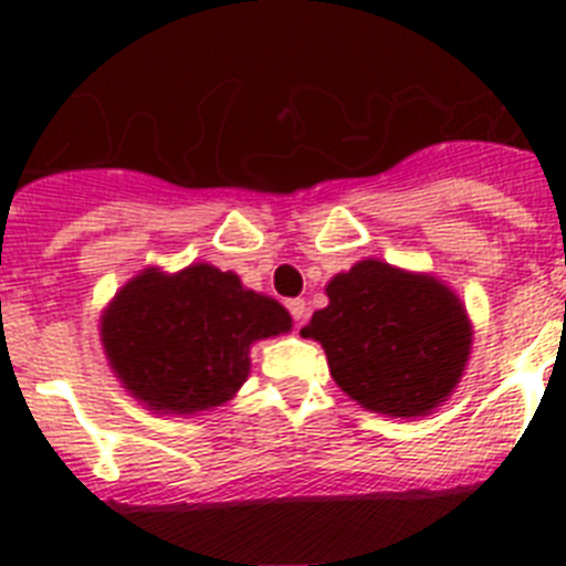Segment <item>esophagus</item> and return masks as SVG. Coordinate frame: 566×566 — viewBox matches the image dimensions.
Listing matches in <instances>:
<instances>
[{
	"instance_id": "esophagus-1",
	"label": "esophagus",
	"mask_w": 566,
	"mask_h": 566,
	"mask_svg": "<svg viewBox=\"0 0 566 566\" xmlns=\"http://www.w3.org/2000/svg\"><path fill=\"white\" fill-rule=\"evenodd\" d=\"M286 308H289V314H292V317L297 319V323H303V319H306V312H308V306H306V300H303V297H294V300H289V303H286Z\"/></svg>"
}]
</instances>
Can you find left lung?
<instances>
[{"instance_id": "1", "label": "left lung", "mask_w": 566, "mask_h": 566, "mask_svg": "<svg viewBox=\"0 0 566 566\" xmlns=\"http://www.w3.org/2000/svg\"><path fill=\"white\" fill-rule=\"evenodd\" d=\"M303 337L326 348L334 382L388 417H424L451 397L470 357V319L442 280L359 260L326 286Z\"/></svg>"}]
</instances>
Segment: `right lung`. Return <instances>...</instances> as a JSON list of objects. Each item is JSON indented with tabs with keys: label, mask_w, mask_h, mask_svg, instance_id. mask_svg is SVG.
<instances>
[{
	"label": "right lung",
	"mask_w": 566,
	"mask_h": 566,
	"mask_svg": "<svg viewBox=\"0 0 566 566\" xmlns=\"http://www.w3.org/2000/svg\"><path fill=\"white\" fill-rule=\"evenodd\" d=\"M292 328L277 300L240 286L232 272L192 263L147 269L102 314L109 368L155 413L218 408L249 377V348Z\"/></svg>",
	"instance_id": "1"
}]
</instances>
